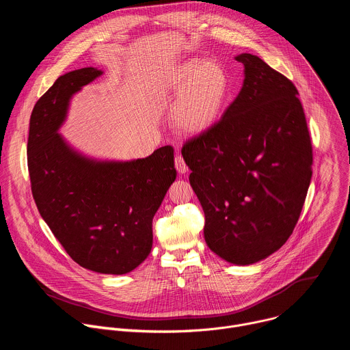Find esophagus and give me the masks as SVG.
I'll use <instances>...</instances> for the list:
<instances>
[{
	"mask_svg": "<svg viewBox=\"0 0 350 350\" xmlns=\"http://www.w3.org/2000/svg\"><path fill=\"white\" fill-rule=\"evenodd\" d=\"M174 165H176V169H177V172H178L180 174H185V173L188 172V166L185 165L183 157L177 155V157L174 158Z\"/></svg>",
	"mask_w": 350,
	"mask_h": 350,
	"instance_id": "34e87169",
	"label": "esophagus"
}]
</instances>
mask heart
<instances>
[{
	"instance_id": "obj_1",
	"label": "heart",
	"mask_w": 350,
	"mask_h": 350,
	"mask_svg": "<svg viewBox=\"0 0 350 350\" xmlns=\"http://www.w3.org/2000/svg\"><path fill=\"white\" fill-rule=\"evenodd\" d=\"M228 76L217 62L191 61L173 76L172 88L180 94L173 108V120L185 133H199L211 127L224 107Z\"/></svg>"
}]
</instances>
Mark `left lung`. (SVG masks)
Returning a JSON list of instances; mask_svg holds the SVG:
<instances>
[{"label": "left lung", "mask_w": 350, "mask_h": 350, "mask_svg": "<svg viewBox=\"0 0 350 350\" xmlns=\"http://www.w3.org/2000/svg\"><path fill=\"white\" fill-rule=\"evenodd\" d=\"M243 84L221 119L188 139L181 155L205 213V241L228 263L266 259L301 216L313 152L297 90L252 54L235 57Z\"/></svg>", "instance_id": "left-lung-1"}]
</instances>
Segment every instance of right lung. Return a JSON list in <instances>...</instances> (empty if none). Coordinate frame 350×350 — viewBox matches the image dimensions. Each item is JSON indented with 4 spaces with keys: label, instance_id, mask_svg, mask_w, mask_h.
Segmentation results:
<instances>
[{
    "label": "right lung",
    "instance_id": "add662e5",
    "mask_svg": "<svg viewBox=\"0 0 350 350\" xmlns=\"http://www.w3.org/2000/svg\"><path fill=\"white\" fill-rule=\"evenodd\" d=\"M104 72L83 68L57 79L34 105L27 166L37 209L68 255L101 274H126L151 252L152 219L174 183V151L134 161L88 158L58 133L72 96Z\"/></svg>",
    "mask_w": 350,
    "mask_h": 350
}]
</instances>
